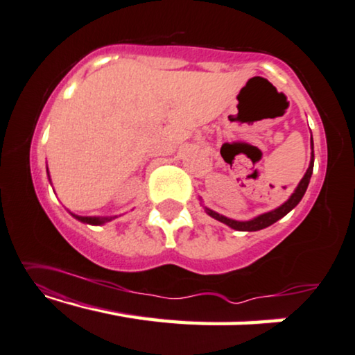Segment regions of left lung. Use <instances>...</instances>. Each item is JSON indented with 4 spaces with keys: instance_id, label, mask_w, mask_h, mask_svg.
Wrapping results in <instances>:
<instances>
[{
    "instance_id": "obj_1",
    "label": "left lung",
    "mask_w": 355,
    "mask_h": 355,
    "mask_svg": "<svg viewBox=\"0 0 355 355\" xmlns=\"http://www.w3.org/2000/svg\"><path fill=\"white\" fill-rule=\"evenodd\" d=\"M311 146H313V159H311L309 168H308V171H306L303 180H301V182H300L298 188L295 189V193L292 194V198H290L285 204L280 205L279 209L272 210V211H268V214H263V215L257 216V218H253L250 221H236V220L226 218V216L216 214V211H214V210L205 209V210H207V214L210 216H214L215 220H218V221H221V223L228 225V226H231L232 230H237V231H258V230L268 228V226H271L272 223H276L277 220L282 218V216L287 215L290 210H292L293 207H296V205H298L300 200L303 199L306 189H308L309 180H311V175H313V168H314V144H313V137H311Z\"/></svg>"
}]
</instances>
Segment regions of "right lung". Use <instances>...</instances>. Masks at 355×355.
I'll use <instances>...</instances> for the list:
<instances>
[{
  "label": "right lung",
  "mask_w": 355,
  "mask_h": 355,
  "mask_svg": "<svg viewBox=\"0 0 355 355\" xmlns=\"http://www.w3.org/2000/svg\"><path fill=\"white\" fill-rule=\"evenodd\" d=\"M75 218H78L79 221H83V223H89V225H102L105 221H110L111 218H95V216H78V215H73Z\"/></svg>",
  "instance_id": "add662e5"
}]
</instances>
